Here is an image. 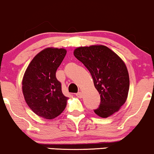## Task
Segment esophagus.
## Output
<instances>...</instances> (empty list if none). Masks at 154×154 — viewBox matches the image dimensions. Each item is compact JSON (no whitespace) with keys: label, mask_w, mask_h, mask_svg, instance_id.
Segmentation results:
<instances>
[{"label":"esophagus","mask_w":154,"mask_h":154,"mask_svg":"<svg viewBox=\"0 0 154 154\" xmlns=\"http://www.w3.org/2000/svg\"><path fill=\"white\" fill-rule=\"evenodd\" d=\"M76 96H77L78 98H80V99H81V98L82 97V92H80H80H78L77 94H76Z\"/></svg>","instance_id":"1"}]
</instances>
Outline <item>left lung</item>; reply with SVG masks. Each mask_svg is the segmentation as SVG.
Returning <instances> with one entry per match:
<instances>
[{"label":"left lung","mask_w":154,"mask_h":154,"mask_svg":"<svg viewBox=\"0 0 154 154\" xmlns=\"http://www.w3.org/2000/svg\"><path fill=\"white\" fill-rule=\"evenodd\" d=\"M74 55L85 65L92 76L101 102L94 112L107 118L118 112L127 99L129 76L124 60L104 45L80 47Z\"/></svg>","instance_id":"1"}]
</instances>
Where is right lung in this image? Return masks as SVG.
Instances as JSON below:
<instances>
[{
	"label": "right lung",
	"instance_id": "right-lung-1",
	"mask_svg": "<svg viewBox=\"0 0 154 154\" xmlns=\"http://www.w3.org/2000/svg\"><path fill=\"white\" fill-rule=\"evenodd\" d=\"M66 54L64 48L47 47L27 67L22 89L25 102L35 114L45 119L58 117L65 109L68 98L62 93L55 73Z\"/></svg>",
	"mask_w": 154,
	"mask_h": 154
}]
</instances>
